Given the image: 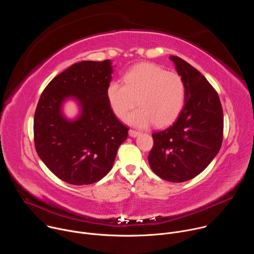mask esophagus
Wrapping results in <instances>:
<instances>
[{
  "mask_svg": "<svg viewBox=\"0 0 254 254\" xmlns=\"http://www.w3.org/2000/svg\"><path fill=\"white\" fill-rule=\"evenodd\" d=\"M139 133H140L139 131H136V130H133V129H129V130H128V134H129V136H131V137H135V136H137Z\"/></svg>",
  "mask_w": 254,
  "mask_h": 254,
  "instance_id": "34e87169",
  "label": "esophagus"
}]
</instances>
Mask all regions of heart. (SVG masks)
Returning <instances> with one entry per match:
<instances>
[{"mask_svg": "<svg viewBox=\"0 0 254 254\" xmlns=\"http://www.w3.org/2000/svg\"><path fill=\"white\" fill-rule=\"evenodd\" d=\"M124 81L125 84L118 81L108 84L106 98L119 119H124L137 100L139 107L126 119L131 126L146 127L154 123L166 127L182 110L185 84L175 72L155 63H140L126 72Z\"/></svg>", "mask_w": 254, "mask_h": 254, "instance_id": "1", "label": "heart"}]
</instances>
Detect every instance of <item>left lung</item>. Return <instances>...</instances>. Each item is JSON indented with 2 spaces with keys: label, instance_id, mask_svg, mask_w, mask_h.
Wrapping results in <instances>:
<instances>
[{
  "label": "left lung",
  "instance_id": "8db88e82",
  "mask_svg": "<svg viewBox=\"0 0 254 254\" xmlns=\"http://www.w3.org/2000/svg\"><path fill=\"white\" fill-rule=\"evenodd\" d=\"M185 84V103L176 122L154 132L149 164L155 174L173 183L202 173L218 154L223 139V111L216 90L182 58L170 56Z\"/></svg>",
  "mask_w": 254,
  "mask_h": 254
}]
</instances>
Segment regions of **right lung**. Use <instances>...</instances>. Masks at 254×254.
I'll return each instance as SVG.
<instances>
[{
  "mask_svg": "<svg viewBox=\"0 0 254 254\" xmlns=\"http://www.w3.org/2000/svg\"><path fill=\"white\" fill-rule=\"evenodd\" d=\"M113 61H81L54 77L46 86L34 116L35 148L41 161L60 180L89 185L114 166L128 128L115 116L106 98ZM77 101L80 114L67 119L63 105Z\"/></svg>",
  "mask_w": 254,
  "mask_h": 254,
  "instance_id": "add662e5",
  "label": "right lung"
}]
</instances>
